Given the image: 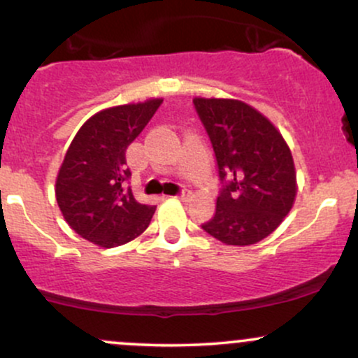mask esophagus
Wrapping results in <instances>:
<instances>
[{"instance_id": "34e87169", "label": "esophagus", "mask_w": 358, "mask_h": 358, "mask_svg": "<svg viewBox=\"0 0 358 358\" xmlns=\"http://www.w3.org/2000/svg\"><path fill=\"white\" fill-rule=\"evenodd\" d=\"M192 196V192L190 190H187V188H185V190H182L178 193V195L175 196V199H178V200H188Z\"/></svg>"}]
</instances>
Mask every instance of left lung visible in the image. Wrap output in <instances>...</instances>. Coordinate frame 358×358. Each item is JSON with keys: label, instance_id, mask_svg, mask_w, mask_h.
<instances>
[{"label": "left lung", "instance_id": "1", "mask_svg": "<svg viewBox=\"0 0 358 358\" xmlns=\"http://www.w3.org/2000/svg\"><path fill=\"white\" fill-rule=\"evenodd\" d=\"M215 153L220 195L202 229L227 245L266 239L289 213L296 171L289 146L268 117L237 99H193Z\"/></svg>", "mask_w": 358, "mask_h": 358}]
</instances>
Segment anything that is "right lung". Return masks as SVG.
<instances>
[{
	"label": "right lung",
	"instance_id": "add662e5",
	"mask_svg": "<svg viewBox=\"0 0 358 358\" xmlns=\"http://www.w3.org/2000/svg\"><path fill=\"white\" fill-rule=\"evenodd\" d=\"M163 99L116 106L94 114L72 139L55 182L65 222L101 248H117L146 231L155 205L139 203L129 183L126 150Z\"/></svg>",
	"mask_w": 358,
	"mask_h": 358
}]
</instances>
